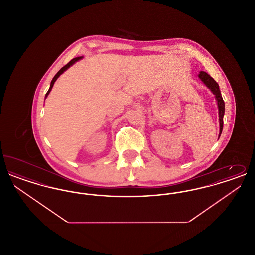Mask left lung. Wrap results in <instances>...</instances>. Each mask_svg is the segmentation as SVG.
<instances>
[{"label": "left lung", "instance_id": "obj_1", "mask_svg": "<svg viewBox=\"0 0 255 255\" xmlns=\"http://www.w3.org/2000/svg\"><path fill=\"white\" fill-rule=\"evenodd\" d=\"M199 77L200 79L206 84V87L208 89H210V91L214 94L215 98L217 100V104H218L219 110V122H220V133H219V137L223 131V125H224V115H225V102L223 100V97L221 95L220 89H219L218 83L207 73L205 72H201L199 73Z\"/></svg>", "mask_w": 255, "mask_h": 255}]
</instances>
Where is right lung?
Instances as JSON below:
<instances>
[{
  "label": "right lung",
  "mask_w": 255,
  "mask_h": 255,
  "mask_svg": "<svg viewBox=\"0 0 255 255\" xmlns=\"http://www.w3.org/2000/svg\"><path fill=\"white\" fill-rule=\"evenodd\" d=\"M82 58H83L82 56H78V57H75V58H73V60L70 61V62H69V63H68L66 66H64V67L61 69L60 71H59L58 73H56V74L54 75V77L52 78V80H51V82H50V86H49V91H48V93L46 94V97L49 96V92L51 91V89H52V87H53L54 82L56 81V79H57V78L60 76L61 74L64 73L66 70H68V69H69V68H70L72 65H73V64H74L76 61L80 60V59H82ZM46 97H45V98H46Z\"/></svg>",
  "instance_id": "1"
}]
</instances>
